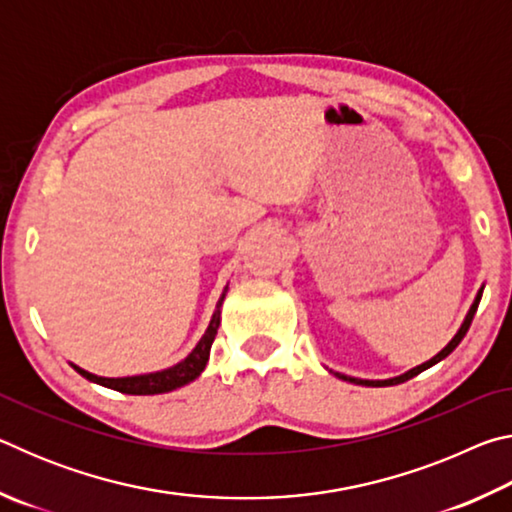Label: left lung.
Masks as SVG:
<instances>
[{
    "instance_id": "1",
    "label": "left lung",
    "mask_w": 512,
    "mask_h": 512,
    "mask_svg": "<svg viewBox=\"0 0 512 512\" xmlns=\"http://www.w3.org/2000/svg\"><path fill=\"white\" fill-rule=\"evenodd\" d=\"M481 296H483V289H479V293H476V298H474V302H472V307H470V311H467V316H465V320H463V325H461V329H458V332H456L454 339L449 341V343L445 345V348L436 354V357L429 359V361H424L422 366H415V368H411L409 372H404V375H400V377H393V379H377V381H372V379L348 377V375H341V372H334V375L339 377V379L352 381V384H359V386H395V384H404V381H409V379H413L415 375H420L422 370H427V368H431V366H436L438 361H443L445 357H449V354H452V352L456 350V345L463 341V336L467 334V329H470V325H472V318H474V314H476V309H479Z\"/></svg>"
}]
</instances>
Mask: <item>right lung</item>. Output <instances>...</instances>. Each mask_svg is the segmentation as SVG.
I'll use <instances>...</instances> for the list:
<instances>
[{
  "label": "right lung",
  "instance_id": "right-lung-1",
  "mask_svg": "<svg viewBox=\"0 0 512 512\" xmlns=\"http://www.w3.org/2000/svg\"><path fill=\"white\" fill-rule=\"evenodd\" d=\"M225 291H228V287L223 289L219 302H216V309L212 314L210 325H207V329H205L203 339L198 341L196 348L189 352L183 361L176 363V366L160 370V372H149V375H135V377H99V375H92V372L83 370L79 366H74V370L81 372L85 379L94 381V384H101L106 388H112V391H119L126 395H160V393L176 391V388L189 384V381H194L207 366L216 329H219V325H221V305H223Z\"/></svg>",
  "mask_w": 512,
  "mask_h": 512
}]
</instances>
